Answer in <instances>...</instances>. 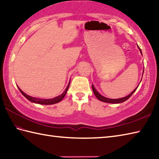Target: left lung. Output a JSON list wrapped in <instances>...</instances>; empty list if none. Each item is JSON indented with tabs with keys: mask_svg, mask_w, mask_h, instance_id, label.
<instances>
[{
	"mask_svg": "<svg viewBox=\"0 0 159 159\" xmlns=\"http://www.w3.org/2000/svg\"><path fill=\"white\" fill-rule=\"evenodd\" d=\"M139 50H140V52H141V55H142V52H141V50L140 48H139ZM92 89H93V92L94 95H95V96H96V98H97L98 99V100H100V101H102V102H104L113 103V104L121 103V102H124V101L127 100L132 95H133V93L134 92H135L136 89H137V87H138V86H137V87H136V88L134 89L133 91V92H132L129 94V95H128V96H126V97L121 98H118V99H111V98H108L104 97V96L101 95L100 93H99V92H98V91L96 90V89L95 87H94V86L93 85V84H92Z\"/></svg>",
	"mask_w": 159,
	"mask_h": 159,
	"instance_id": "1",
	"label": "left lung"
}]
</instances>
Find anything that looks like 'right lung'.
I'll use <instances>...</instances> for the list:
<instances>
[{"mask_svg": "<svg viewBox=\"0 0 159 159\" xmlns=\"http://www.w3.org/2000/svg\"><path fill=\"white\" fill-rule=\"evenodd\" d=\"M70 83V82L69 83L68 85L67 86L66 89L63 92L62 94H61V95H59V96L54 98H52V99H40V98H37L31 97V96L27 95V94H26L25 92H23L18 87V89L20 90V92L22 93V95L25 96L26 99H28L29 101H31V102H34V103H37V104H46V105H48V104H53L58 103V102H61V101L63 99V98L65 97L66 94L67 92V89H68V88H69Z\"/></svg>", "mask_w": 159, "mask_h": 159, "instance_id": "obj_1", "label": "right lung"}]
</instances>
